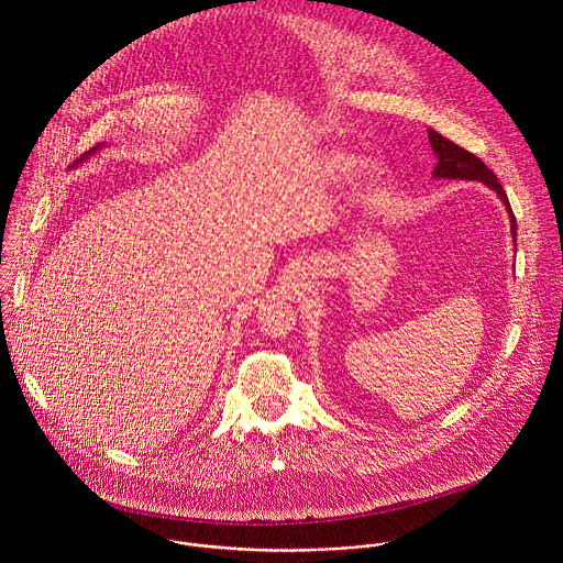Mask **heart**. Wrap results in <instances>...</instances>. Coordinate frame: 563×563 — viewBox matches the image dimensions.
<instances>
[{
	"label": "heart",
	"instance_id": "b5f03b06",
	"mask_svg": "<svg viewBox=\"0 0 563 563\" xmlns=\"http://www.w3.org/2000/svg\"><path fill=\"white\" fill-rule=\"evenodd\" d=\"M356 167H358V159H356L354 155H350V153H339V155L332 157V172H334L336 176H350ZM380 174H383V172H380L378 165H372V167H367V172H365L367 180H372V183H376V180L380 178Z\"/></svg>",
	"mask_w": 563,
	"mask_h": 563
}]
</instances>
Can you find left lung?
Masks as SVG:
<instances>
[{"label":"left lung","mask_w":563,"mask_h":563,"mask_svg":"<svg viewBox=\"0 0 563 563\" xmlns=\"http://www.w3.org/2000/svg\"><path fill=\"white\" fill-rule=\"evenodd\" d=\"M428 135H430V144L434 148V155H437V169H434V178H450V180H476V183H484L488 185L490 189H495L499 194V198L504 200L508 213H510V229H512V235H517V224H515V213L510 209V202H508V196L501 187V183L497 180V176L484 165V159L476 157L474 153L465 151L463 146L454 144L452 140L443 137L441 133H437L434 129H428Z\"/></svg>","instance_id":"obj_1"}]
</instances>
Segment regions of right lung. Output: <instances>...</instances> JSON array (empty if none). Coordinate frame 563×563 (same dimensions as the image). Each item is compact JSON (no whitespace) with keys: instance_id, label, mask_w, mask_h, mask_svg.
<instances>
[{"instance_id":"right-lung-1","label":"right lung","mask_w":563,"mask_h":563,"mask_svg":"<svg viewBox=\"0 0 563 563\" xmlns=\"http://www.w3.org/2000/svg\"><path fill=\"white\" fill-rule=\"evenodd\" d=\"M93 151H98V146H93V148H89V151H87V153H85V155H79V157H77V159H75V165H77V163H82V159H85V157H87V155H91V153H93Z\"/></svg>"}]
</instances>
